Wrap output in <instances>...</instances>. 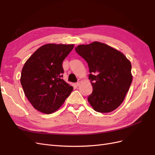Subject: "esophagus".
I'll use <instances>...</instances> for the list:
<instances>
[{
	"instance_id": "esophagus-1",
	"label": "esophagus",
	"mask_w": 155,
	"mask_h": 155,
	"mask_svg": "<svg viewBox=\"0 0 155 155\" xmlns=\"http://www.w3.org/2000/svg\"><path fill=\"white\" fill-rule=\"evenodd\" d=\"M81 82H82L81 79H78V81L76 83V85H77L78 86H79V85H80V84H81Z\"/></svg>"
}]
</instances>
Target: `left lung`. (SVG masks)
Returning <instances> with one entry per match:
<instances>
[{"instance_id":"left-lung-1","label":"left lung","mask_w":155,"mask_h":155,"mask_svg":"<svg viewBox=\"0 0 155 155\" xmlns=\"http://www.w3.org/2000/svg\"><path fill=\"white\" fill-rule=\"evenodd\" d=\"M75 50L88 63L93 88L88 101L93 109L107 113L117 109L133 81L130 61L121 51L97 41L79 45Z\"/></svg>"}]
</instances>
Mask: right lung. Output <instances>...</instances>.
Masks as SVG:
<instances>
[{
	"instance_id": "1",
	"label": "right lung",
	"mask_w": 155,
	"mask_h": 155,
	"mask_svg": "<svg viewBox=\"0 0 155 155\" xmlns=\"http://www.w3.org/2000/svg\"><path fill=\"white\" fill-rule=\"evenodd\" d=\"M74 45L46 44L41 46L25 63L21 83L27 99L35 109L51 114L61 106L73 91L65 82L63 61Z\"/></svg>"
}]
</instances>
